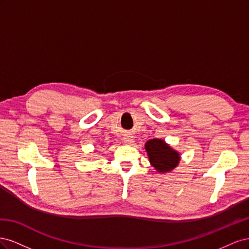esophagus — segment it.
<instances>
[{"instance_id":"1","label":"esophagus","mask_w":249,"mask_h":249,"mask_svg":"<svg viewBox=\"0 0 249 249\" xmlns=\"http://www.w3.org/2000/svg\"><path fill=\"white\" fill-rule=\"evenodd\" d=\"M124 142L125 143V144L132 145L133 143H134V137L131 136V135H125L124 138Z\"/></svg>"}]
</instances>
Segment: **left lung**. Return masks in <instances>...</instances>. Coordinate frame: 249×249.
<instances>
[{
  "label": "left lung",
  "instance_id": "8db88e82",
  "mask_svg": "<svg viewBox=\"0 0 249 249\" xmlns=\"http://www.w3.org/2000/svg\"><path fill=\"white\" fill-rule=\"evenodd\" d=\"M145 150L152 166L159 173L175 169L180 160L179 154L162 139H150L145 143Z\"/></svg>",
  "mask_w": 249,
  "mask_h": 249
}]
</instances>
